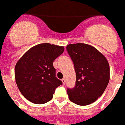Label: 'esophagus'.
I'll list each match as a JSON object with an SVG mask.
<instances>
[{
	"label": "esophagus",
	"instance_id": "1",
	"mask_svg": "<svg viewBox=\"0 0 125 125\" xmlns=\"http://www.w3.org/2000/svg\"><path fill=\"white\" fill-rule=\"evenodd\" d=\"M62 83H63V84H66V79L64 78H63L62 79Z\"/></svg>",
	"mask_w": 125,
	"mask_h": 125
}]
</instances>
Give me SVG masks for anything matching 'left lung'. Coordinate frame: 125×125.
<instances>
[{"instance_id":"left-lung-1","label":"left lung","mask_w":125,"mask_h":125,"mask_svg":"<svg viewBox=\"0 0 125 125\" xmlns=\"http://www.w3.org/2000/svg\"><path fill=\"white\" fill-rule=\"evenodd\" d=\"M66 50L76 73L75 86L67 88L69 99L80 106L95 102L102 95L109 82L107 59L96 48L86 44H68Z\"/></svg>"}]
</instances>
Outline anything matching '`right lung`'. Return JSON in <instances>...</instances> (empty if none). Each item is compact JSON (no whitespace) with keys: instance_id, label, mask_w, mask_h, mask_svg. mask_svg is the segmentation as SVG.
<instances>
[{"instance_id":"obj_1","label":"right lung","mask_w":125,"mask_h":125,"mask_svg":"<svg viewBox=\"0 0 125 125\" xmlns=\"http://www.w3.org/2000/svg\"><path fill=\"white\" fill-rule=\"evenodd\" d=\"M64 52V47L39 44L27 51L17 62L15 77L23 96L35 104H44L53 98L62 82L55 75L53 62Z\"/></svg>"}]
</instances>
